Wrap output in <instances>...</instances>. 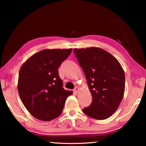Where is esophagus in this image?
<instances>
[{
	"label": "esophagus",
	"mask_w": 146,
	"mask_h": 146,
	"mask_svg": "<svg viewBox=\"0 0 146 146\" xmlns=\"http://www.w3.org/2000/svg\"><path fill=\"white\" fill-rule=\"evenodd\" d=\"M79 91H80V89H79V88H78V87H76L74 90V92L75 93H78Z\"/></svg>",
	"instance_id": "34e87169"
}]
</instances>
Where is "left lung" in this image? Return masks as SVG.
<instances>
[{"mask_svg":"<svg viewBox=\"0 0 146 146\" xmlns=\"http://www.w3.org/2000/svg\"><path fill=\"white\" fill-rule=\"evenodd\" d=\"M92 96L89 107L82 110L96 119H105L118 108L125 91V73L115 58L98 47L74 48Z\"/></svg>","mask_w":146,"mask_h":146,"instance_id":"left-lung-1","label":"left lung"}]
</instances>
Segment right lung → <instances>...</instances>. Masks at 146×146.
I'll return each instance as SVG.
<instances>
[{
	"mask_svg": "<svg viewBox=\"0 0 146 146\" xmlns=\"http://www.w3.org/2000/svg\"><path fill=\"white\" fill-rule=\"evenodd\" d=\"M72 51L44 49L31 56L20 69L18 91L26 108L42 121L56 118L63 110L66 100L72 92L66 90L60 78L58 68Z\"/></svg>",
	"mask_w": 146,
	"mask_h": 146,
	"instance_id": "add662e5",
	"label": "right lung"
}]
</instances>
